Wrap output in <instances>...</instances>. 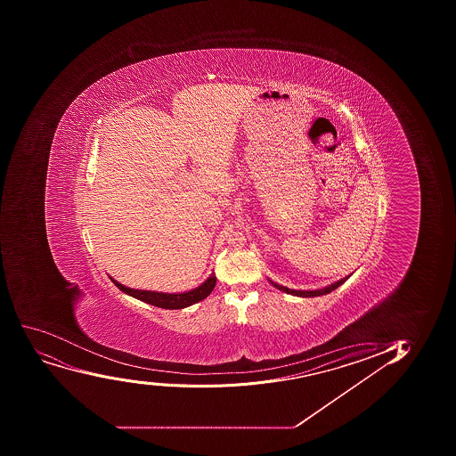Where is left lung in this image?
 Instances as JSON below:
<instances>
[{"mask_svg": "<svg viewBox=\"0 0 456 456\" xmlns=\"http://www.w3.org/2000/svg\"><path fill=\"white\" fill-rule=\"evenodd\" d=\"M351 275L345 276L343 280L336 281V282H333L331 285H327V287H324V289H289V287H284V285H280L278 282H275V281H271V284L275 287V289H281V291H284V293L291 294V296H297V297H318V296H324V294L331 293V291H334V289H338V287H340V285L345 282V281L347 280Z\"/></svg>", "mask_w": 456, "mask_h": 456, "instance_id": "obj_1", "label": "left lung"}]
</instances>
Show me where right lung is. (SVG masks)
<instances>
[{
    "label": "right lung",
    "mask_w": 456,
    "mask_h": 456,
    "mask_svg": "<svg viewBox=\"0 0 456 456\" xmlns=\"http://www.w3.org/2000/svg\"><path fill=\"white\" fill-rule=\"evenodd\" d=\"M110 280L113 281L114 285L127 296L138 298L141 302L153 305V306L162 307V309H184V307L191 306L194 303L207 298L216 287V275L211 273L205 282H202L196 289H190V291H184V293H160V291H149V289H129L126 285L118 282L111 276H110Z\"/></svg>",
    "instance_id": "obj_1"
}]
</instances>
